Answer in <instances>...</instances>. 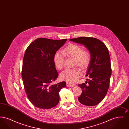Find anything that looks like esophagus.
Returning a JSON list of instances; mask_svg holds the SVG:
<instances>
[{
  "mask_svg": "<svg viewBox=\"0 0 129 129\" xmlns=\"http://www.w3.org/2000/svg\"><path fill=\"white\" fill-rule=\"evenodd\" d=\"M66 84H67V86L68 87H74V85L73 84H71V83H70L68 82H67Z\"/></svg>",
  "mask_w": 129,
  "mask_h": 129,
  "instance_id": "34e87169",
  "label": "esophagus"
}]
</instances>
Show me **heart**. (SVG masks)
<instances>
[{"label":"heart","mask_w":129,"mask_h":129,"mask_svg":"<svg viewBox=\"0 0 129 129\" xmlns=\"http://www.w3.org/2000/svg\"><path fill=\"white\" fill-rule=\"evenodd\" d=\"M62 52H56L54 56L55 65L58 69L61 70L64 67V55L74 58V65L79 66L82 69H85L88 66L90 61V54L88 50H83L79 45L71 44L64 49ZM81 74V71L78 68L66 69L60 74V77L62 80L73 83L77 80Z\"/></svg>","instance_id":"b5f03b06"}]
</instances>
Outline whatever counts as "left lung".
<instances>
[{"label": "left lung", "mask_w": 129, "mask_h": 129, "mask_svg": "<svg viewBox=\"0 0 129 129\" xmlns=\"http://www.w3.org/2000/svg\"><path fill=\"white\" fill-rule=\"evenodd\" d=\"M70 41L84 45L90 54L86 74V76H89L86 79L88 85H78L82 92L78 100L86 106L97 105L104 98L109 86L112 70L108 50L101 41L94 38L79 37Z\"/></svg>", "instance_id": "obj_1"}]
</instances>
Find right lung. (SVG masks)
<instances>
[{
	"label": "right lung",
	"instance_id": "obj_1",
	"mask_svg": "<svg viewBox=\"0 0 129 129\" xmlns=\"http://www.w3.org/2000/svg\"><path fill=\"white\" fill-rule=\"evenodd\" d=\"M67 41L38 38L25 50L22 80L27 98L38 108L44 110L54 107L59 103V92L66 86L64 81L51 84L58 76L54 56Z\"/></svg>",
	"mask_w": 129,
	"mask_h": 129
}]
</instances>
